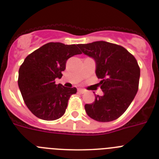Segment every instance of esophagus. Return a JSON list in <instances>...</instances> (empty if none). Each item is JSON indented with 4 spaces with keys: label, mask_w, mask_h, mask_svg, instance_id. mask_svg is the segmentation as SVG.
<instances>
[{
    "label": "esophagus",
    "mask_w": 159,
    "mask_h": 159,
    "mask_svg": "<svg viewBox=\"0 0 159 159\" xmlns=\"http://www.w3.org/2000/svg\"><path fill=\"white\" fill-rule=\"evenodd\" d=\"M78 92L80 94H84L85 93V89H78Z\"/></svg>",
    "instance_id": "1"
}]
</instances>
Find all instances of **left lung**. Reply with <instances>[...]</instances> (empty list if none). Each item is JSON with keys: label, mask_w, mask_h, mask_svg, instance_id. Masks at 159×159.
<instances>
[{"label": "left lung", "mask_w": 159, "mask_h": 159, "mask_svg": "<svg viewBox=\"0 0 159 159\" xmlns=\"http://www.w3.org/2000/svg\"><path fill=\"white\" fill-rule=\"evenodd\" d=\"M82 52L92 58L95 74L103 95H95L92 103L85 105L90 118L98 122L116 120L125 112L138 90L140 70L137 60L122 46L95 41L78 44Z\"/></svg>", "instance_id": "obj_1"}]
</instances>
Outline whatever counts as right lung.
Here are the masks:
<instances>
[{
	"label": "right lung",
	"instance_id": "obj_1",
	"mask_svg": "<svg viewBox=\"0 0 159 159\" xmlns=\"http://www.w3.org/2000/svg\"><path fill=\"white\" fill-rule=\"evenodd\" d=\"M77 46L48 43L28 55L19 70L18 85L30 111L37 118L52 121L65 113L76 89L56 84L65 70L67 59L81 54Z\"/></svg>",
	"mask_w": 159,
	"mask_h": 159
}]
</instances>
